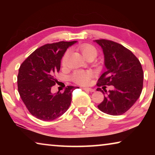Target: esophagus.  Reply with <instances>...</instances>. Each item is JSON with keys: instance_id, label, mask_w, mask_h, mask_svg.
I'll return each instance as SVG.
<instances>
[{"instance_id": "1", "label": "esophagus", "mask_w": 155, "mask_h": 155, "mask_svg": "<svg viewBox=\"0 0 155 155\" xmlns=\"http://www.w3.org/2000/svg\"><path fill=\"white\" fill-rule=\"evenodd\" d=\"M83 90L85 91H90V92H94V91H95V90H94V89H91V88H89V87H84Z\"/></svg>"}]
</instances>
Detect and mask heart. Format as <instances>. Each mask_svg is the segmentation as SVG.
<instances>
[{
  "label": "heart",
  "instance_id": "heart-1",
  "mask_svg": "<svg viewBox=\"0 0 155 155\" xmlns=\"http://www.w3.org/2000/svg\"><path fill=\"white\" fill-rule=\"evenodd\" d=\"M80 50L83 56L85 57L86 59L89 58H94L95 59L97 54H98V51H97L96 48L94 46L91 45L89 44H85L80 47ZM70 51H67L65 52L64 56L62 57V64L65 65L66 64L68 57H69ZM91 73L90 72L83 71V70H78L76 71L72 75V79L78 84L82 85H86L90 83V78L91 77Z\"/></svg>",
  "mask_w": 155,
  "mask_h": 155
}]
</instances>
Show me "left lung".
I'll return each mask as SVG.
<instances>
[{"mask_svg": "<svg viewBox=\"0 0 155 155\" xmlns=\"http://www.w3.org/2000/svg\"><path fill=\"white\" fill-rule=\"evenodd\" d=\"M101 46L107 68L97 85H113L114 90H102L104 100L98 104L101 111L112 115L124 114L140 98L143 88V72L138 59L129 50L111 40H96Z\"/></svg>", "mask_w": 155, "mask_h": 155, "instance_id": "8db88e82", "label": "left lung"}]
</instances>
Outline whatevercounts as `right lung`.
<instances>
[{
  "label": "right lung",
  "mask_w": 155,
  "mask_h": 155,
  "mask_svg": "<svg viewBox=\"0 0 155 155\" xmlns=\"http://www.w3.org/2000/svg\"><path fill=\"white\" fill-rule=\"evenodd\" d=\"M77 41L45 44L36 49L21 64L18 75V90L31 115L44 121H51L69 108L72 91L78 87L68 86L64 92H51L57 82L61 60L66 50Z\"/></svg>",
  "instance_id": "obj_1"
}]
</instances>
